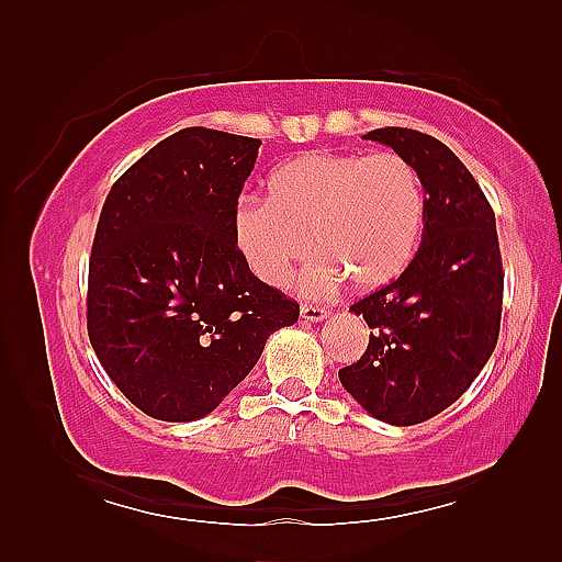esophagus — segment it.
I'll list each match as a JSON object with an SVG mask.
<instances>
[{
  "instance_id": "34e87169",
  "label": "esophagus",
  "mask_w": 562,
  "mask_h": 562,
  "mask_svg": "<svg viewBox=\"0 0 562 562\" xmlns=\"http://www.w3.org/2000/svg\"><path fill=\"white\" fill-rule=\"evenodd\" d=\"M300 314L304 321H312V324H318V321H324L328 316V308L324 306H312V304H302L300 306Z\"/></svg>"
}]
</instances>
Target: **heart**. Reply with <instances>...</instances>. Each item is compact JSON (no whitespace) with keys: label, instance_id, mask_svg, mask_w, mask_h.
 Wrapping results in <instances>:
<instances>
[{"label":"heart","instance_id":"b5f03b06","mask_svg":"<svg viewBox=\"0 0 562 562\" xmlns=\"http://www.w3.org/2000/svg\"><path fill=\"white\" fill-rule=\"evenodd\" d=\"M420 176L396 151L296 157L268 178V200L246 198L232 217L234 244L250 272L272 288L312 256L308 294L350 278L357 290L384 288L411 266L423 236Z\"/></svg>","mask_w":562,"mask_h":562}]
</instances>
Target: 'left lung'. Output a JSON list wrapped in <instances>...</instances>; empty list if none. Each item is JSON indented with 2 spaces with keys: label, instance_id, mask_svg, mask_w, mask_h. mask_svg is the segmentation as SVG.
I'll return each instance as SVG.
<instances>
[{
  "label": "left lung",
  "instance_id": "1",
  "mask_svg": "<svg viewBox=\"0 0 562 562\" xmlns=\"http://www.w3.org/2000/svg\"><path fill=\"white\" fill-rule=\"evenodd\" d=\"M364 139L413 164L425 226L401 278L350 306L372 336L360 362L338 376L369 415L408 427L449 408L491 360L505 274L493 207L457 154L408 127H381Z\"/></svg>",
  "mask_w": 562,
  "mask_h": 562
}]
</instances>
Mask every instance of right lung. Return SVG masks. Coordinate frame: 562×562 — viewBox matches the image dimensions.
<instances>
[{"label":"right lung","instance_id":"obj_1","mask_svg":"<svg viewBox=\"0 0 562 562\" xmlns=\"http://www.w3.org/2000/svg\"><path fill=\"white\" fill-rule=\"evenodd\" d=\"M260 139L186 127L111 188L89 260L87 326L123 396L157 420L210 415L300 304L260 282L232 217Z\"/></svg>","mask_w":562,"mask_h":562}]
</instances>
